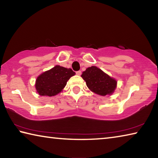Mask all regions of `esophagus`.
I'll use <instances>...</instances> for the list:
<instances>
[{
  "mask_svg": "<svg viewBox=\"0 0 158 158\" xmlns=\"http://www.w3.org/2000/svg\"><path fill=\"white\" fill-rule=\"evenodd\" d=\"M76 74H77V75H78V76H80L81 74V71H77V72H76Z\"/></svg>",
  "mask_w": 158,
  "mask_h": 158,
  "instance_id": "1",
  "label": "esophagus"
}]
</instances>
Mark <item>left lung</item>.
<instances>
[{"label":"left lung","mask_w":158,"mask_h":158,"mask_svg":"<svg viewBox=\"0 0 158 158\" xmlns=\"http://www.w3.org/2000/svg\"><path fill=\"white\" fill-rule=\"evenodd\" d=\"M81 77L91 91L102 96L111 95L117 85L116 79L111 78L96 66L88 68L83 72Z\"/></svg>","instance_id":"8db88e82"}]
</instances>
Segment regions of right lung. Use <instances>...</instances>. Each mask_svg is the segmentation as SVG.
I'll return each instance as SVG.
<instances>
[{
	"label": "right lung",
	"instance_id": "right-lung-1",
	"mask_svg": "<svg viewBox=\"0 0 158 158\" xmlns=\"http://www.w3.org/2000/svg\"><path fill=\"white\" fill-rule=\"evenodd\" d=\"M75 73L70 68L56 65L37 77L35 89L40 95L54 96L63 90L71 77Z\"/></svg>",
	"mask_w": 158,
	"mask_h": 158
}]
</instances>
